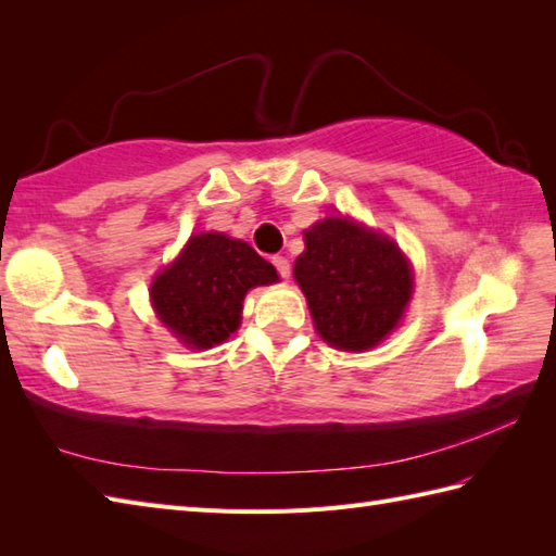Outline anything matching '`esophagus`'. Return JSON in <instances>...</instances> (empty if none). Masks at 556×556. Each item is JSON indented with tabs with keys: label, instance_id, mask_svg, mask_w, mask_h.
Instances as JSON below:
<instances>
[{
	"label": "esophagus",
	"instance_id": "esophagus-1",
	"mask_svg": "<svg viewBox=\"0 0 556 556\" xmlns=\"http://www.w3.org/2000/svg\"><path fill=\"white\" fill-rule=\"evenodd\" d=\"M271 265L277 267V271H279V277H281V279H289V275H291V265H289V260H287L285 255H275V257H271Z\"/></svg>",
	"mask_w": 556,
	"mask_h": 556
}]
</instances>
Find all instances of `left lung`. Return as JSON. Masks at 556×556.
Segmentation results:
<instances>
[{
  "label": "left lung",
  "instance_id": "1",
  "mask_svg": "<svg viewBox=\"0 0 556 556\" xmlns=\"http://www.w3.org/2000/svg\"><path fill=\"white\" fill-rule=\"evenodd\" d=\"M293 277L308 299L317 332L344 351L380 344L413 291L410 267L394 241L344 217L305 231Z\"/></svg>",
  "mask_w": 556,
  "mask_h": 556
}]
</instances>
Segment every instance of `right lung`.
Listing matches in <instances>:
<instances>
[{
    "mask_svg": "<svg viewBox=\"0 0 556 556\" xmlns=\"http://www.w3.org/2000/svg\"><path fill=\"white\" fill-rule=\"evenodd\" d=\"M277 279V269L248 243L224 233H200L152 281L150 296L160 320L184 344L212 349L236 332L248 289Z\"/></svg>",
    "mask_w": 556,
    "mask_h": 556,
    "instance_id": "add662e5",
    "label": "right lung"
}]
</instances>
